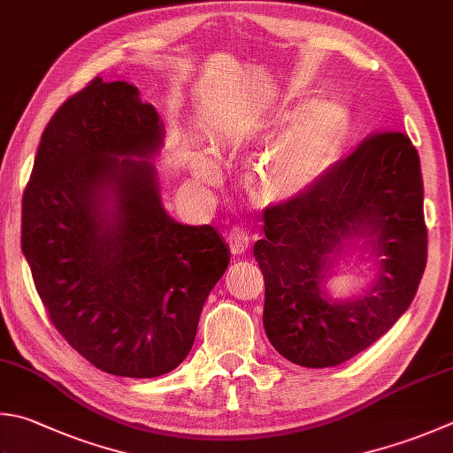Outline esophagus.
<instances>
[{"mask_svg": "<svg viewBox=\"0 0 453 453\" xmlns=\"http://www.w3.org/2000/svg\"><path fill=\"white\" fill-rule=\"evenodd\" d=\"M226 242H228V249H230V252H233V254H236V256H238V254H244L246 250H249L250 238H249V234L244 233L242 228L234 226V228L230 230V233H228Z\"/></svg>", "mask_w": 453, "mask_h": 453, "instance_id": "1", "label": "esophagus"}]
</instances>
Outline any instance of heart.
Segmentation results:
<instances>
[{
  "instance_id": "b5f03b06",
  "label": "heart",
  "mask_w": 453,
  "mask_h": 453,
  "mask_svg": "<svg viewBox=\"0 0 453 453\" xmlns=\"http://www.w3.org/2000/svg\"><path fill=\"white\" fill-rule=\"evenodd\" d=\"M349 114L335 102H313L294 118L260 161L252 195L260 203L300 197L335 165L349 138ZM193 175L204 183L219 179V165L207 151L193 153Z\"/></svg>"
}]
</instances>
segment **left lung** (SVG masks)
I'll use <instances>...</instances> for the list:
<instances>
[{"label": "left lung", "mask_w": 453, "mask_h": 453, "mask_svg": "<svg viewBox=\"0 0 453 453\" xmlns=\"http://www.w3.org/2000/svg\"><path fill=\"white\" fill-rule=\"evenodd\" d=\"M369 234L380 276L353 303L322 294L333 253ZM254 256L266 284L264 329L276 351L326 369L365 351L412 303L428 258L420 157L403 132H374L300 197L264 212Z\"/></svg>", "instance_id": "obj_1"}]
</instances>
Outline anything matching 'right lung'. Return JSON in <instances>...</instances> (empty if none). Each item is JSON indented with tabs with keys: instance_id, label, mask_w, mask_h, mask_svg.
I'll return each mask as SVG.
<instances>
[{
	"instance_id": "right-lung-1",
	"label": "right lung",
	"mask_w": 453,
	"mask_h": 453,
	"mask_svg": "<svg viewBox=\"0 0 453 453\" xmlns=\"http://www.w3.org/2000/svg\"><path fill=\"white\" fill-rule=\"evenodd\" d=\"M164 127L138 88L92 79L50 118L23 191L21 249L57 331L96 369L130 379L173 371L228 266L211 225L161 207L146 159Z\"/></svg>"
}]
</instances>
